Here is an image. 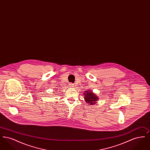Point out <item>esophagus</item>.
Wrapping results in <instances>:
<instances>
[{"mask_svg":"<svg viewBox=\"0 0 150 150\" xmlns=\"http://www.w3.org/2000/svg\"><path fill=\"white\" fill-rule=\"evenodd\" d=\"M69 86L73 88V87H74V84H73V83H70V84H69Z\"/></svg>","mask_w":150,"mask_h":150,"instance_id":"obj_1","label":"esophagus"}]
</instances>
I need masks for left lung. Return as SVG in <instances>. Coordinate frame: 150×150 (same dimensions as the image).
I'll return each instance as SVG.
<instances>
[{"label": "left lung", "mask_w": 150, "mask_h": 150, "mask_svg": "<svg viewBox=\"0 0 150 150\" xmlns=\"http://www.w3.org/2000/svg\"><path fill=\"white\" fill-rule=\"evenodd\" d=\"M86 93H84V94L85 95L84 98H85L86 102L88 103L91 105H93V104H95L96 102L98 100V97L96 96L94 93H92V92H88V91H86Z\"/></svg>", "instance_id": "left-lung-1"}]
</instances>
